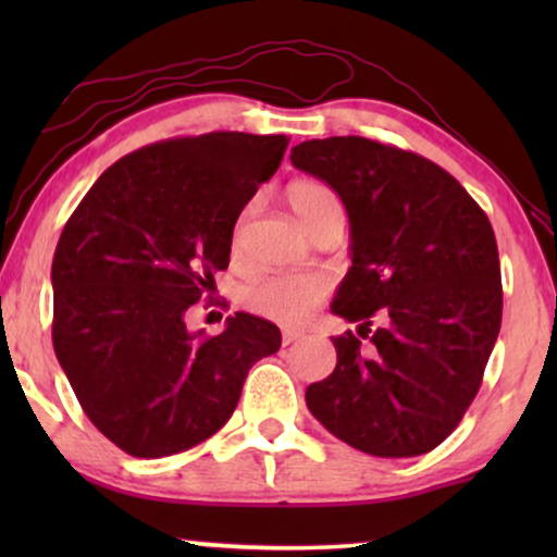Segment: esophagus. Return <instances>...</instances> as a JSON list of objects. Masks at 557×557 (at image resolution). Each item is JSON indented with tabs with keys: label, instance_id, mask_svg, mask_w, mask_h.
I'll return each mask as SVG.
<instances>
[{
	"label": "esophagus",
	"instance_id": "1",
	"mask_svg": "<svg viewBox=\"0 0 557 557\" xmlns=\"http://www.w3.org/2000/svg\"><path fill=\"white\" fill-rule=\"evenodd\" d=\"M304 334L301 332H294V330H286L284 334H281V342H284V347L286 345H292V342H296V339H301Z\"/></svg>",
	"mask_w": 557,
	"mask_h": 557
}]
</instances>
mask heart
I'll return each instance as SVG.
<instances>
[{"label":"heart","mask_w":557,"mask_h":557,"mask_svg":"<svg viewBox=\"0 0 557 557\" xmlns=\"http://www.w3.org/2000/svg\"><path fill=\"white\" fill-rule=\"evenodd\" d=\"M288 205L296 218L307 225L311 235H317L324 225L334 220H345L342 200L330 185L319 180H299L288 187ZM243 220L235 227V248L240 246ZM324 299V284L309 276H258L243 288V301L256 314L281 324H296Z\"/></svg>","instance_id":"heart-1"}]
</instances>
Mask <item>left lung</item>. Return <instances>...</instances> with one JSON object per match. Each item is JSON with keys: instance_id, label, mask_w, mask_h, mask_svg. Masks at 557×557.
<instances>
[{"instance_id": "obj_1", "label": "left lung", "mask_w": 557, "mask_h": 557, "mask_svg": "<svg viewBox=\"0 0 557 557\" xmlns=\"http://www.w3.org/2000/svg\"><path fill=\"white\" fill-rule=\"evenodd\" d=\"M292 164L345 205L352 265L332 311L360 324L332 339L337 368L307 387L311 416L364 454L431 451L467 413L499 334L490 218L431 159L364 136L301 141Z\"/></svg>"}]
</instances>
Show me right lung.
Here are the masks:
<instances>
[{"mask_svg":"<svg viewBox=\"0 0 557 557\" xmlns=\"http://www.w3.org/2000/svg\"><path fill=\"white\" fill-rule=\"evenodd\" d=\"M288 139L212 132L149 144L88 189L52 258V347L90 423L159 459L223 429L281 332L238 311L215 337L185 314L231 263L233 227Z\"/></svg>","mask_w":557,"mask_h":557,"instance_id":"add662e5","label":"right lung"}]
</instances>
